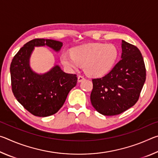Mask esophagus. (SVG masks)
<instances>
[{"mask_svg": "<svg viewBox=\"0 0 158 158\" xmlns=\"http://www.w3.org/2000/svg\"><path fill=\"white\" fill-rule=\"evenodd\" d=\"M85 79V78L83 76H79L78 77V82H81V81H84V80Z\"/></svg>", "mask_w": 158, "mask_h": 158, "instance_id": "esophagus-1", "label": "esophagus"}]
</instances>
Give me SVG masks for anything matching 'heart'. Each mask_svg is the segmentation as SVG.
<instances>
[{
  "label": "heart",
  "instance_id": "b5f03b06",
  "mask_svg": "<svg viewBox=\"0 0 158 158\" xmlns=\"http://www.w3.org/2000/svg\"><path fill=\"white\" fill-rule=\"evenodd\" d=\"M118 56V51L113 44L90 43L74 47L72 54L63 53L60 61L70 70L84 65L85 74L91 77H100L113 68Z\"/></svg>",
  "mask_w": 158,
  "mask_h": 158
}]
</instances>
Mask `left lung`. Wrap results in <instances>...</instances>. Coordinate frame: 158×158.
I'll list each match as a JSON object with an SVG mask.
<instances>
[{
    "instance_id": "8db88e82",
    "label": "left lung",
    "mask_w": 158,
    "mask_h": 158,
    "mask_svg": "<svg viewBox=\"0 0 158 158\" xmlns=\"http://www.w3.org/2000/svg\"><path fill=\"white\" fill-rule=\"evenodd\" d=\"M121 59L105 77L93 79L90 101L105 116H115L132 107L146 81L142 55L137 47L122 40Z\"/></svg>"
}]
</instances>
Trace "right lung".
<instances>
[{
	"label": "right lung",
	"mask_w": 158,
	"mask_h": 158,
	"mask_svg": "<svg viewBox=\"0 0 158 158\" xmlns=\"http://www.w3.org/2000/svg\"><path fill=\"white\" fill-rule=\"evenodd\" d=\"M45 46L58 53L63 43L49 39H34L21 48L10 65L15 97L26 110L40 117L56 113L77 83L76 74L65 73L58 65L44 73H37L31 68L30 59L35 47Z\"/></svg>",
	"instance_id": "right-lung-1"
}]
</instances>
